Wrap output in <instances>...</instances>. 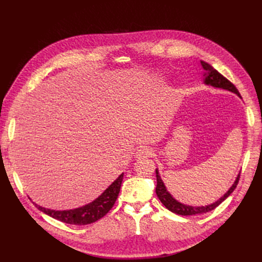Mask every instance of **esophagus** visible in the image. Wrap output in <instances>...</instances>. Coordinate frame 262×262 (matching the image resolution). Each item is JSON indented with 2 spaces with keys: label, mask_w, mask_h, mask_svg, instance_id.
Wrapping results in <instances>:
<instances>
[{
  "label": "esophagus",
  "mask_w": 262,
  "mask_h": 262,
  "mask_svg": "<svg viewBox=\"0 0 262 262\" xmlns=\"http://www.w3.org/2000/svg\"><path fill=\"white\" fill-rule=\"evenodd\" d=\"M152 153H153L152 149L148 148L147 146H143L139 148L136 152V158H139V160L140 158H147L152 156Z\"/></svg>",
  "instance_id": "1"
}]
</instances>
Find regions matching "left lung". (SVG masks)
Masks as SVG:
<instances>
[{"label":"left lung","mask_w":262,"mask_h":262,"mask_svg":"<svg viewBox=\"0 0 262 262\" xmlns=\"http://www.w3.org/2000/svg\"><path fill=\"white\" fill-rule=\"evenodd\" d=\"M201 66L204 70L203 83L205 85L215 87V89L226 90L228 92H232V93L236 94L237 96L241 97V94H239L238 91H237V89L234 86V84H232L231 82L227 80L226 77H224L220 72H217V71L214 69L211 64H209V63L204 62V61H201ZM239 176H241V171H239L238 175H237L232 187L227 190V191L224 193V195H222L220 199L216 200L215 202H213V203L208 204V205H202V207H192V205L184 204V203L177 201L175 198H173L168 192L167 188L165 187V184H164L161 176H160L158 169L156 168V179H157L156 194L158 196V199L161 200V202L165 205L166 208H167L169 211H171L173 213L179 214V215H195V214H203V213L210 212V211L215 209L216 207H219V205L234 191L237 184H238Z\"/></svg>","instance_id":"left-lung-1"}]
</instances>
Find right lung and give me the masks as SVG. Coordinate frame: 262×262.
<instances>
[{
	"mask_svg": "<svg viewBox=\"0 0 262 262\" xmlns=\"http://www.w3.org/2000/svg\"><path fill=\"white\" fill-rule=\"evenodd\" d=\"M122 179L123 172L98 198H96V199L92 201L91 203L83 205L81 208L59 211L42 208L35 202L34 204L38 208V210H40L41 212L47 214V215H49L55 220L63 222V223L72 225L92 224L94 222L101 219L102 216H105L106 214L112 210L117 200L118 194L120 192Z\"/></svg>",
	"mask_w": 262,
	"mask_h": 262,
	"instance_id": "right-lung-1",
	"label": "right lung"
}]
</instances>
